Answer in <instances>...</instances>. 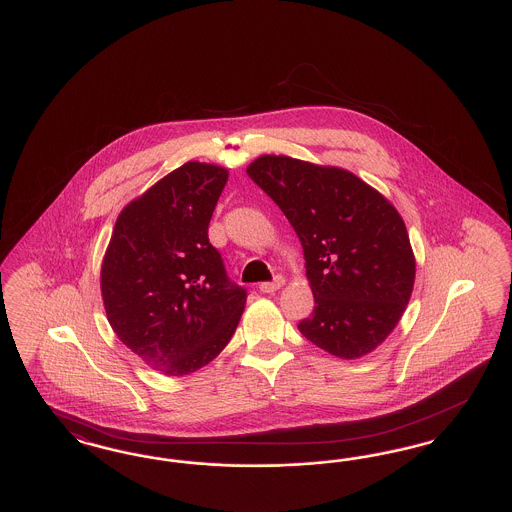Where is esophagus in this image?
<instances>
[{
    "label": "esophagus",
    "mask_w": 512,
    "mask_h": 512,
    "mask_svg": "<svg viewBox=\"0 0 512 512\" xmlns=\"http://www.w3.org/2000/svg\"><path fill=\"white\" fill-rule=\"evenodd\" d=\"M284 284H286V278H284V276H276L272 282H263V284L259 286V290L263 293H274L278 292Z\"/></svg>",
    "instance_id": "obj_1"
}]
</instances>
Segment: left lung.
I'll use <instances>...</instances> for the list:
<instances>
[{
  "mask_svg": "<svg viewBox=\"0 0 512 512\" xmlns=\"http://www.w3.org/2000/svg\"><path fill=\"white\" fill-rule=\"evenodd\" d=\"M249 178L272 197L301 242L313 315L299 332L326 353L359 359L386 340L414 288L407 226L357 174L288 155H261Z\"/></svg>",
  "mask_w": 512,
  "mask_h": 512,
  "instance_id": "left-lung-1",
  "label": "left lung"
}]
</instances>
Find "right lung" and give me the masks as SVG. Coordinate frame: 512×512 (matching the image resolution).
Instances as JSON below:
<instances>
[{
  "instance_id": "add662e5",
  "label": "right lung",
  "mask_w": 512,
  "mask_h": 512,
  "mask_svg": "<svg viewBox=\"0 0 512 512\" xmlns=\"http://www.w3.org/2000/svg\"><path fill=\"white\" fill-rule=\"evenodd\" d=\"M228 169L188 161L124 205L99 286L117 338L147 366L186 376L234 336L247 293L228 282L209 222Z\"/></svg>"
}]
</instances>
